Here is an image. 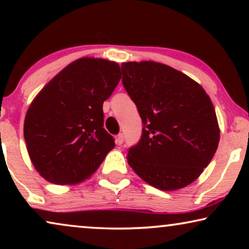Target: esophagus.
<instances>
[{"mask_svg":"<svg viewBox=\"0 0 249 249\" xmlns=\"http://www.w3.org/2000/svg\"><path fill=\"white\" fill-rule=\"evenodd\" d=\"M124 134H119L117 137H115V142H117L118 145H122L124 144Z\"/></svg>","mask_w":249,"mask_h":249,"instance_id":"34e87169","label":"esophagus"}]
</instances>
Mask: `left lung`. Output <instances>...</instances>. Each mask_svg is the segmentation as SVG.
<instances>
[{"label":"left lung","instance_id":"1","mask_svg":"<svg viewBox=\"0 0 249 249\" xmlns=\"http://www.w3.org/2000/svg\"><path fill=\"white\" fill-rule=\"evenodd\" d=\"M122 84L137 107L142 137L128 163L148 185L165 190L188 186L215 154L220 129L212 101L192 78L166 64H121Z\"/></svg>","mask_w":249,"mask_h":249}]
</instances>
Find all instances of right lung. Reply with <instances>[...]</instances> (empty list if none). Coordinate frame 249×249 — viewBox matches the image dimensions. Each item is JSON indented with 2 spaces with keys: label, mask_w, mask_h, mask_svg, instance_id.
<instances>
[{
  "label": "right lung",
  "mask_w": 249,
  "mask_h": 249,
  "mask_svg": "<svg viewBox=\"0 0 249 249\" xmlns=\"http://www.w3.org/2000/svg\"><path fill=\"white\" fill-rule=\"evenodd\" d=\"M120 79L118 63L81 57L39 91L27 111L23 136L44 179L77 185L96 171L115 146L103 128V103Z\"/></svg>",
  "instance_id": "obj_1"
}]
</instances>
